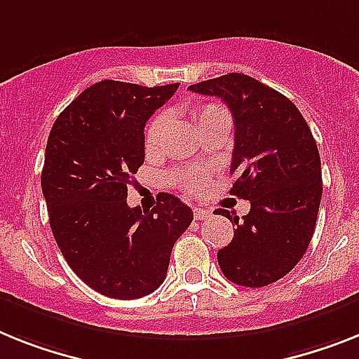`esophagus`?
<instances>
[{
	"mask_svg": "<svg viewBox=\"0 0 359 359\" xmlns=\"http://www.w3.org/2000/svg\"><path fill=\"white\" fill-rule=\"evenodd\" d=\"M208 215H210V212H208V210H204V208H195L194 210L195 221H203V219H206Z\"/></svg>",
	"mask_w": 359,
	"mask_h": 359,
	"instance_id": "obj_1",
	"label": "esophagus"
}]
</instances>
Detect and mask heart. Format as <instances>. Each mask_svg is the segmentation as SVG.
Segmentation results:
<instances>
[{"mask_svg": "<svg viewBox=\"0 0 359 359\" xmlns=\"http://www.w3.org/2000/svg\"><path fill=\"white\" fill-rule=\"evenodd\" d=\"M189 114H191V118H194V122L197 123V128L201 131L204 128H208L210 123L217 122V120L228 118L226 109L219 104L194 105L189 109ZM165 126H168V114L165 113H158L156 116H153L151 122L147 123L146 133H144V147H146L147 155H155V153L161 151ZM173 179L180 188H184L189 194H195L203 186L204 179H206V173L203 170H186L175 175Z\"/></svg>", "mask_w": 359, "mask_h": 359, "instance_id": "heart-1", "label": "heart"}]
</instances>
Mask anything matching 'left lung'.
Returning a JSON list of instances; mask_svg holds the SVG:
<instances>
[{
    "label": "left lung",
    "mask_w": 359,
    "mask_h": 359,
    "mask_svg": "<svg viewBox=\"0 0 359 359\" xmlns=\"http://www.w3.org/2000/svg\"><path fill=\"white\" fill-rule=\"evenodd\" d=\"M219 96L231 111L236 144L231 195L250 201L233 239L217 252L228 281L261 288L279 281L305 255L321 203V161L303 114L287 96L241 72L188 87Z\"/></svg>",
    "instance_id": "8db88e82"
}]
</instances>
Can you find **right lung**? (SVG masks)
<instances>
[{
	"label": "right lung",
	"mask_w": 359,
	"mask_h": 359,
	"mask_svg": "<svg viewBox=\"0 0 359 359\" xmlns=\"http://www.w3.org/2000/svg\"><path fill=\"white\" fill-rule=\"evenodd\" d=\"M177 87L102 80L50 129L41 170L50 230L72 272L102 296L138 299L156 290L173 245L194 221L171 194H158L144 213L126 201L144 164L146 122Z\"/></svg>",
	"instance_id": "obj_1"
}]
</instances>
